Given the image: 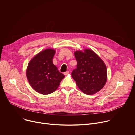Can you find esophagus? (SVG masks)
I'll list each match as a JSON object with an SVG mask.
<instances>
[{
    "label": "esophagus",
    "mask_w": 135,
    "mask_h": 135,
    "mask_svg": "<svg viewBox=\"0 0 135 135\" xmlns=\"http://www.w3.org/2000/svg\"><path fill=\"white\" fill-rule=\"evenodd\" d=\"M69 73V71H66V72H65V73H64V74L65 75H68Z\"/></svg>",
    "instance_id": "1"
}]
</instances>
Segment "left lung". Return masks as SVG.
Segmentation results:
<instances>
[{"label": "left lung", "instance_id": "8db88e82", "mask_svg": "<svg viewBox=\"0 0 135 135\" xmlns=\"http://www.w3.org/2000/svg\"><path fill=\"white\" fill-rule=\"evenodd\" d=\"M78 62L71 76L79 88L85 94L92 95L99 91L107 81L106 66L100 57L92 50L74 52Z\"/></svg>", "mask_w": 135, "mask_h": 135}]
</instances>
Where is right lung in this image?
Segmentation results:
<instances>
[{
  "label": "right lung",
  "mask_w": 135,
  "mask_h": 135,
  "mask_svg": "<svg viewBox=\"0 0 135 135\" xmlns=\"http://www.w3.org/2000/svg\"><path fill=\"white\" fill-rule=\"evenodd\" d=\"M55 51L48 49L36 55L30 61L26 75L31 87L37 92L49 94L58 88L65 75L53 64Z\"/></svg>",
  "instance_id": "obj_1"
}]
</instances>
